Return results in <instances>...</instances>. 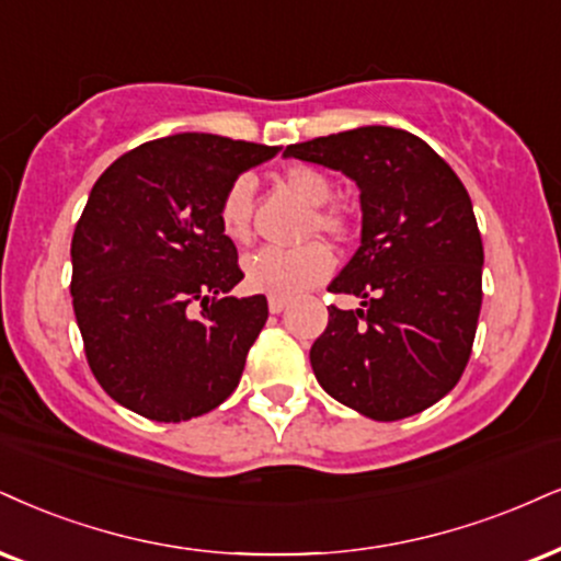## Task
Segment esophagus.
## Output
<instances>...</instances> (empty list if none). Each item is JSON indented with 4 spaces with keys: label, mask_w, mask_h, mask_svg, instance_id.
<instances>
[{
    "label": "esophagus",
    "mask_w": 561,
    "mask_h": 561,
    "mask_svg": "<svg viewBox=\"0 0 561 561\" xmlns=\"http://www.w3.org/2000/svg\"><path fill=\"white\" fill-rule=\"evenodd\" d=\"M286 307H288V301H286V299H275V296H270V301H267V309H270V312H273V314H280L283 309H286Z\"/></svg>",
    "instance_id": "1"
}]
</instances>
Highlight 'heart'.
Here are the masks:
<instances>
[{
    "instance_id": "heart-1",
    "label": "heart",
    "mask_w": 561,
    "mask_h": 561,
    "mask_svg": "<svg viewBox=\"0 0 561 561\" xmlns=\"http://www.w3.org/2000/svg\"><path fill=\"white\" fill-rule=\"evenodd\" d=\"M283 184L312 207V216L307 220V237H317V233L333 239L343 237L345 218L333 207H324L333 197V184L322 171L312 165H294L283 176ZM252 199L254 184L249 176L233 179L220 197V231L237 244L247 241L252 233ZM330 273H333V252L322 241H309L299 249L265 247L244 260V283L249 291L275 296V299H294L322 283Z\"/></svg>"
}]
</instances>
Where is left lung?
Returning <instances> with one entry per match:
<instances>
[{
	"instance_id": "obj_1",
	"label": "left lung",
	"mask_w": 561,
	"mask_h": 561,
	"mask_svg": "<svg viewBox=\"0 0 561 561\" xmlns=\"http://www.w3.org/2000/svg\"><path fill=\"white\" fill-rule=\"evenodd\" d=\"M283 156L343 171L362 192V247L328 286L362 309L328 307L309 351L317 382L366 419L426 411L458 385L481 312L483 244L466 186L421 137L379 124Z\"/></svg>"
}]
</instances>
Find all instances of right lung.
<instances>
[{
  "instance_id": "1",
  "label": "right lung",
  "mask_w": 561,
  "mask_h": 561,
  "mask_svg": "<svg viewBox=\"0 0 561 561\" xmlns=\"http://www.w3.org/2000/svg\"><path fill=\"white\" fill-rule=\"evenodd\" d=\"M278 153L182 133L145 142L103 171L72 237V307L95 379L150 421L203 416L237 390L267 320L220 231L228 184Z\"/></svg>"
}]
</instances>
